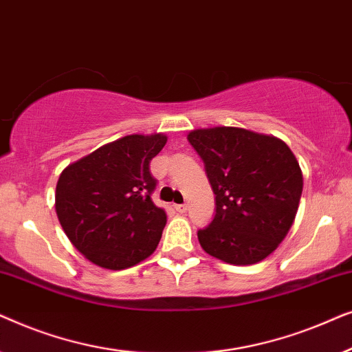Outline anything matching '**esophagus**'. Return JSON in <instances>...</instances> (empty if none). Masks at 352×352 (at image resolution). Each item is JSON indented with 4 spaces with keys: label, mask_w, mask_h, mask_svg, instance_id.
Returning a JSON list of instances; mask_svg holds the SVG:
<instances>
[{
    "label": "esophagus",
    "mask_w": 352,
    "mask_h": 352,
    "mask_svg": "<svg viewBox=\"0 0 352 352\" xmlns=\"http://www.w3.org/2000/svg\"><path fill=\"white\" fill-rule=\"evenodd\" d=\"M175 210L177 211V213H186V211H187V205H184V204L175 205Z\"/></svg>",
    "instance_id": "esophagus-1"
}]
</instances>
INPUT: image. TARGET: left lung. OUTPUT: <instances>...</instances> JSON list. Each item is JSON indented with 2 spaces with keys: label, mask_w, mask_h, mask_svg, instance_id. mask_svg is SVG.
I'll use <instances>...</instances> for the list:
<instances>
[{
  "label": "left lung",
  "mask_w": 352,
  "mask_h": 352,
  "mask_svg": "<svg viewBox=\"0 0 352 352\" xmlns=\"http://www.w3.org/2000/svg\"><path fill=\"white\" fill-rule=\"evenodd\" d=\"M190 146L205 163L216 214L199 230L213 258L248 266L267 258L287 237L302 192V173L282 139L234 126L194 129Z\"/></svg>",
  "instance_id": "1"
}]
</instances>
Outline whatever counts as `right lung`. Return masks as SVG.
Wrapping results in <instances>:
<instances>
[{
  "label": "right lung",
  "instance_id": "add662e5",
  "mask_svg": "<svg viewBox=\"0 0 352 352\" xmlns=\"http://www.w3.org/2000/svg\"><path fill=\"white\" fill-rule=\"evenodd\" d=\"M162 133L129 134L70 163L56 186V213L72 245L96 266L131 267L155 252L166 213L152 201L151 160Z\"/></svg>",
  "mask_w": 352,
  "mask_h": 352
}]
</instances>
